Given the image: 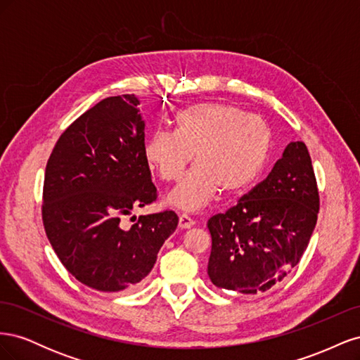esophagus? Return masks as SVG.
Returning <instances> with one entry per match:
<instances>
[{
	"instance_id": "1",
	"label": "esophagus",
	"mask_w": 360,
	"mask_h": 360,
	"mask_svg": "<svg viewBox=\"0 0 360 360\" xmlns=\"http://www.w3.org/2000/svg\"><path fill=\"white\" fill-rule=\"evenodd\" d=\"M195 225V221L191 219L188 214H180L179 216V226L181 230H188V228H192Z\"/></svg>"
}]
</instances>
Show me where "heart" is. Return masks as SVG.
Masks as SVG:
<instances>
[{"instance_id": "obj_1", "label": "heart", "mask_w": 360, "mask_h": 360, "mask_svg": "<svg viewBox=\"0 0 360 360\" xmlns=\"http://www.w3.org/2000/svg\"><path fill=\"white\" fill-rule=\"evenodd\" d=\"M271 132L264 120L225 103H197L176 115L174 132L155 130L146 144L150 167L167 183L177 181L195 155V165L165 198L180 212H198L228 191H248L264 171Z\"/></svg>"}]
</instances>
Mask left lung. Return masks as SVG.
<instances>
[{
  "label": "left lung",
  "mask_w": 360,
  "mask_h": 360,
  "mask_svg": "<svg viewBox=\"0 0 360 360\" xmlns=\"http://www.w3.org/2000/svg\"><path fill=\"white\" fill-rule=\"evenodd\" d=\"M319 209L311 156L302 141H294L264 181L207 222L212 234L210 281L243 294L270 290L297 266Z\"/></svg>",
  "instance_id": "obj_1"
}]
</instances>
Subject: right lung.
Instances as JSON below:
<instances>
[{
	"mask_svg": "<svg viewBox=\"0 0 360 360\" xmlns=\"http://www.w3.org/2000/svg\"><path fill=\"white\" fill-rule=\"evenodd\" d=\"M135 94L103 99L57 141L43 186V225L63 266L86 287L115 292L143 281L176 231L174 212L120 221L156 200L146 122Z\"/></svg>",
	"mask_w": 360,
	"mask_h": 360,
	"instance_id": "1",
	"label": "right lung"
}]
</instances>
